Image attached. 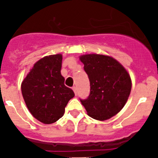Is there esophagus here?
<instances>
[{
	"instance_id": "34e87169",
	"label": "esophagus",
	"mask_w": 158,
	"mask_h": 158,
	"mask_svg": "<svg viewBox=\"0 0 158 158\" xmlns=\"http://www.w3.org/2000/svg\"><path fill=\"white\" fill-rule=\"evenodd\" d=\"M73 90L74 91V92H75V95H77V88H76V86H73Z\"/></svg>"
}]
</instances>
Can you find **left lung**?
<instances>
[{
	"mask_svg": "<svg viewBox=\"0 0 158 158\" xmlns=\"http://www.w3.org/2000/svg\"><path fill=\"white\" fill-rule=\"evenodd\" d=\"M79 59L90 82V94L80 102L92 118H111L128 101L131 90L130 76L117 60L109 56L87 54Z\"/></svg>",
	"mask_w": 158,
	"mask_h": 158,
	"instance_id": "obj_1",
	"label": "left lung"
}]
</instances>
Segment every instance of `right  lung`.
Segmentation results:
<instances>
[{"instance_id":"right-lung-1","label":"right lung","mask_w":158,"mask_h":158,"mask_svg":"<svg viewBox=\"0 0 158 158\" xmlns=\"http://www.w3.org/2000/svg\"><path fill=\"white\" fill-rule=\"evenodd\" d=\"M61 54L40 59L30 69L21 84L26 106L32 115L44 124H52L64 114L68 102L74 97L64 85L61 75Z\"/></svg>"}]
</instances>
